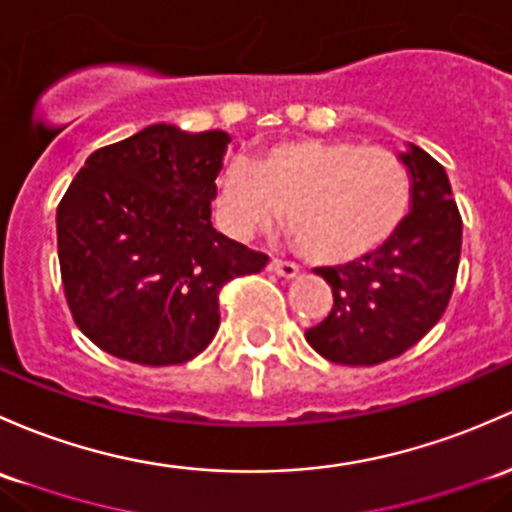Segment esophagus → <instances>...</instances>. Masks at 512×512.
<instances>
[{"instance_id": "34e87169", "label": "esophagus", "mask_w": 512, "mask_h": 512, "mask_svg": "<svg viewBox=\"0 0 512 512\" xmlns=\"http://www.w3.org/2000/svg\"><path fill=\"white\" fill-rule=\"evenodd\" d=\"M270 270L272 272H277L279 277H297L299 274V267L294 265V262H289V260H279V257H272V262H270Z\"/></svg>"}]
</instances>
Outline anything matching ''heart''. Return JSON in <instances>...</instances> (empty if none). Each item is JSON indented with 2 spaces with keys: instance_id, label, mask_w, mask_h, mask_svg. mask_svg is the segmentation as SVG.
<instances>
[{
  "instance_id": "b5f03b06",
  "label": "heart",
  "mask_w": 512,
  "mask_h": 512,
  "mask_svg": "<svg viewBox=\"0 0 512 512\" xmlns=\"http://www.w3.org/2000/svg\"><path fill=\"white\" fill-rule=\"evenodd\" d=\"M412 198L405 161L346 139H279L252 164L228 159L215 179V215L225 233L252 238L284 206L299 250L321 265H348L380 250L407 220Z\"/></svg>"
}]
</instances>
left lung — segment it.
I'll use <instances>...</instances> for the list:
<instances>
[{
  "label": "left lung",
  "mask_w": 512,
  "mask_h": 512,
  "mask_svg": "<svg viewBox=\"0 0 512 512\" xmlns=\"http://www.w3.org/2000/svg\"><path fill=\"white\" fill-rule=\"evenodd\" d=\"M402 161L414 181L402 228L363 260L314 270L331 284L333 306L306 341L331 363L397 358L432 331L454 292L464 223L446 171L419 147Z\"/></svg>",
  "instance_id": "left-lung-1"
}]
</instances>
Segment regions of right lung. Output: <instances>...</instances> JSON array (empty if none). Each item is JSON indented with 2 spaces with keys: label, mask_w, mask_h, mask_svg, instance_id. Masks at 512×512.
Instances as JSON below:
<instances>
[{
  "label": "right lung",
  "mask_w": 512,
  "mask_h": 512,
  "mask_svg": "<svg viewBox=\"0 0 512 512\" xmlns=\"http://www.w3.org/2000/svg\"><path fill=\"white\" fill-rule=\"evenodd\" d=\"M230 137L152 125L93 152L56 211L58 262L75 326L129 363L181 365L220 326V289L265 252L211 225Z\"/></svg>",
  "instance_id": "add662e5"
}]
</instances>
